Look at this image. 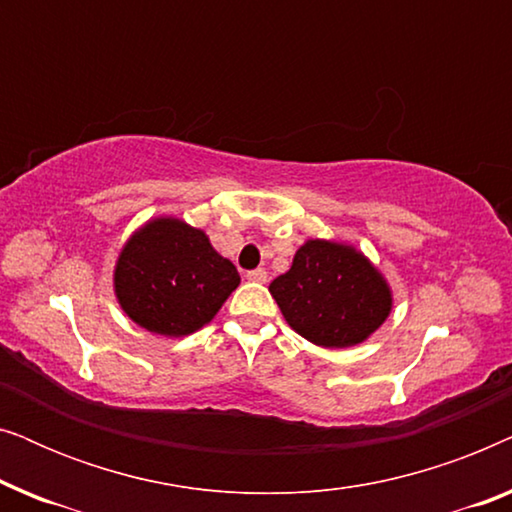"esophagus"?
<instances>
[{"label":"esophagus","instance_id":"34e87169","mask_svg":"<svg viewBox=\"0 0 512 512\" xmlns=\"http://www.w3.org/2000/svg\"><path fill=\"white\" fill-rule=\"evenodd\" d=\"M247 279H249V282H258V284H265V282H268V272H265L263 268L249 270V272H247Z\"/></svg>","mask_w":512,"mask_h":512}]
</instances>
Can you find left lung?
<instances>
[{
    "label": "left lung",
    "mask_w": 512,
    "mask_h": 512,
    "mask_svg": "<svg viewBox=\"0 0 512 512\" xmlns=\"http://www.w3.org/2000/svg\"><path fill=\"white\" fill-rule=\"evenodd\" d=\"M270 293L286 324L326 349L361 345L394 307L389 282L363 251L319 237L296 251L289 272L272 279Z\"/></svg>",
    "instance_id": "8db88e82"
}]
</instances>
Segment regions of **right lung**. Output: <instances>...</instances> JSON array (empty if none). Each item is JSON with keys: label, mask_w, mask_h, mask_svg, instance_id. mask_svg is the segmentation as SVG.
<instances>
[{"label": "right lung", "mask_w": 512, "mask_h": 512, "mask_svg": "<svg viewBox=\"0 0 512 512\" xmlns=\"http://www.w3.org/2000/svg\"><path fill=\"white\" fill-rule=\"evenodd\" d=\"M237 286V268L212 247L205 230L174 216H158L137 228L114 268L121 310L163 338L200 331Z\"/></svg>", "instance_id": "right-lung-1"}]
</instances>
